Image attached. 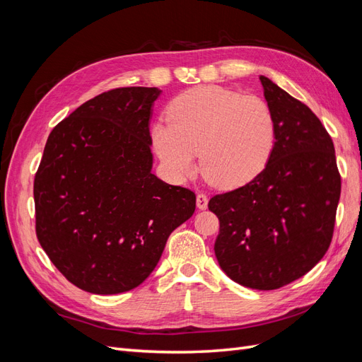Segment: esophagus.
Masks as SVG:
<instances>
[{
	"label": "esophagus",
	"instance_id": "34e87169",
	"mask_svg": "<svg viewBox=\"0 0 362 362\" xmlns=\"http://www.w3.org/2000/svg\"><path fill=\"white\" fill-rule=\"evenodd\" d=\"M196 205H198L199 210H205L208 206V196L205 193H198V196H196Z\"/></svg>",
	"mask_w": 362,
	"mask_h": 362
}]
</instances>
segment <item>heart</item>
Segmentation results:
<instances>
[{
  "mask_svg": "<svg viewBox=\"0 0 362 362\" xmlns=\"http://www.w3.org/2000/svg\"><path fill=\"white\" fill-rule=\"evenodd\" d=\"M166 117L169 125H156L152 140L177 178L190 177L199 152L206 181L235 189L264 170L275 148V115L259 96L218 86L193 87L169 104Z\"/></svg>",
  "mask_w": 362,
  "mask_h": 362,
  "instance_id": "obj_1",
  "label": "heart"
}]
</instances>
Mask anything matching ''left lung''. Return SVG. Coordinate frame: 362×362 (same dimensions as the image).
Listing matches in <instances>:
<instances>
[{
	"label": "left lung",
	"mask_w": 362,
	"mask_h": 362,
	"mask_svg": "<svg viewBox=\"0 0 362 362\" xmlns=\"http://www.w3.org/2000/svg\"><path fill=\"white\" fill-rule=\"evenodd\" d=\"M276 120L267 166L243 187L216 194V258L233 281L276 290L308 273L331 245L341 193L334 141L308 105L259 76Z\"/></svg>",
	"instance_id": "8db88e82"
}]
</instances>
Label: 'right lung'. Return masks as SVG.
I'll use <instances>...</instances> for the list:
<instances>
[{
	"mask_svg": "<svg viewBox=\"0 0 362 362\" xmlns=\"http://www.w3.org/2000/svg\"><path fill=\"white\" fill-rule=\"evenodd\" d=\"M157 87H117L54 127L35 177L36 235L75 287L117 294L156 269L196 194L151 172Z\"/></svg>",
	"mask_w": 362,
	"mask_h": 362,
	"instance_id": "obj_1",
	"label": "right lung"
}]
</instances>
